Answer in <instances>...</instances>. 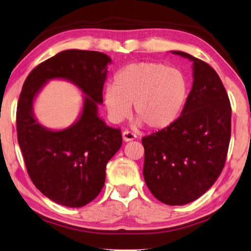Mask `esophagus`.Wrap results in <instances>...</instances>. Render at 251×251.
<instances>
[{"mask_svg": "<svg viewBox=\"0 0 251 251\" xmlns=\"http://www.w3.org/2000/svg\"><path fill=\"white\" fill-rule=\"evenodd\" d=\"M122 136H123V139H125L126 142L132 141V139H135L136 137H137V136H136L135 133L131 132V131H129V130H125V131H123V133H122Z\"/></svg>", "mask_w": 251, "mask_h": 251, "instance_id": "1", "label": "esophagus"}]
</instances>
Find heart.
Wrapping results in <instances>:
<instances>
[{"instance_id":"1","label":"heart","mask_w":251,"mask_h":251,"mask_svg":"<svg viewBox=\"0 0 251 251\" xmlns=\"http://www.w3.org/2000/svg\"><path fill=\"white\" fill-rule=\"evenodd\" d=\"M190 92L187 75L160 62H137L118 71L103 101L109 119L119 123L128 118L130 105L139 123L161 130L180 118Z\"/></svg>"}]
</instances>
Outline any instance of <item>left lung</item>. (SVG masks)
<instances>
[{"label":"left lung","mask_w":251,"mask_h":251,"mask_svg":"<svg viewBox=\"0 0 251 251\" xmlns=\"http://www.w3.org/2000/svg\"><path fill=\"white\" fill-rule=\"evenodd\" d=\"M194 62V84L181 116L173 125L142 138L145 183L168 205L201 197L219 176L230 139L232 107L225 86L206 62Z\"/></svg>","instance_id":"obj_1"}]
</instances>
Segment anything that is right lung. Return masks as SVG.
<instances>
[{"label": "right lung", "mask_w": 251, "mask_h": 251, "mask_svg": "<svg viewBox=\"0 0 251 251\" xmlns=\"http://www.w3.org/2000/svg\"><path fill=\"white\" fill-rule=\"evenodd\" d=\"M109 62L100 51L63 50L31 71L19 96L17 138L28 176L45 196L64 206H84L99 195L107 162L122 145L121 130L97 115ZM51 77L71 80L88 97L80 120L61 132L44 128L31 113L35 94Z\"/></svg>", "instance_id": "add662e5"}]
</instances>
